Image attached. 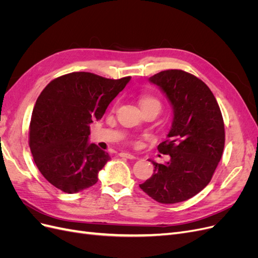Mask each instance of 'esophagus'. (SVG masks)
<instances>
[{"label":"esophagus","mask_w":258,"mask_h":258,"mask_svg":"<svg viewBox=\"0 0 258 258\" xmlns=\"http://www.w3.org/2000/svg\"><path fill=\"white\" fill-rule=\"evenodd\" d=\"M119 156H120V157L127 158V159H136V158H137L135 155L129 154V153H126V152H121V153H119Z\"/></svg>","instance_id":"34e87169"}]
</instances>
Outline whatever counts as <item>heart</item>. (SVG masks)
Instances as JSON below:
<instances>
[{
    "label": "heart",
    "instance_id": "b5f03b06",
    "mask_svg": "<svg viewBox=\"0 0 258 258\" xmlns=\"http://www.w3.org/2000/svg\"><path fill=\"white\" fill-rule=\"evenodd\" d=\"M139 104L140 106L142 107H145V106H148V105H152V104H157L160 106V102L157 100L155 99L153 97H150V96H141L139 99Z\"/></svg>",
    "mask_w": 258,
    "mask_h": 258
}]
</instances>
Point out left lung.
Wrapping results in <instances>:
<instances>
[{"mask_svg": "<svg viewBox=\"0 0 258 258\" xmlns=\"http://www.w3.org/2000/svg\"><path fill=\"white\" fill-rule=\"evenodd\" d=\"M167 96L173 120L168 140L158 151L170 160L154 165L153 175L140 188L160 204L194 197L210 183L225 145L223 116L208 86L182 70H167L150 77Z\"/></svg>", "mask_w": 258, "mask_h": 258, "instance_id": "obj_1", "label": "left lung"}]
</instances>
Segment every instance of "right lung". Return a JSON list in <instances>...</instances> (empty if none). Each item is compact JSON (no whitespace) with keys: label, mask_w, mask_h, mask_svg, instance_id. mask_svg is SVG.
Returning a JSON list of instances; mask_svg holds the SVG:
<instances>
[{"label":"right lung","mask_w":258,"mask_h":258,"mask_svg":"<svg viewBox=\"0 0 258 258\" xmlns=\"http://www.w3.org/2000/svg\"><path fill=\"white\" fill-rule=\"evenodd\" d=\"M130 79L73 72L54 79L41 92L31 116L29 145L36 167L51 185L75 194L98 182L110 155L89 143V124L102 118Z\"/></svg>","instance_id":"1"}]
</instances>
